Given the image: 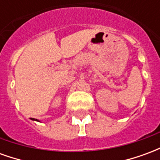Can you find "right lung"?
I'll list each match as a JSON object with an SVG mask.
<instances>
[{"label": "right lung", "instance_id": "obj_1", "mask_svg": "<svg viewBox=\"0 0 160 160\" xmlns=\"http://www.w3.org/2000/svg\"><path fill=\"white\" fill-rule=\"evenodd\" d=\"M32 120H33V121H38V122H39V121L38 120V119H34V118H32Z\"/></svg>", "mask_w": 160, "mask_h": 160}]
</instances>
